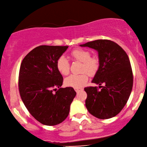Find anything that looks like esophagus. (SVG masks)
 Returning <instances> with one entry per match:
<instances>
[{"label":"esophagus","mask_w":147,"mask_h":147,"mask_svg":"<svg viewBox=\"0 0 147 147\" xmlns=\"http://www.w3.org/2000/svg\"><path fill=\"white\" fill-rule=\"evenodd\" d=\"M81 90H82V89H79V88H75V90L76 91V92H79Z\"/></svg>","instance_id":"1"}]
</instances>
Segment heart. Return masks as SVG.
<instances>
[{
    "mask_svg": "<svg viewBox=\"0 0 147 147\" xmlns=\"http://www.w3.org/2000/svg\"><path fill=\"white\" fill-rule=\"evenodd\" d=\"M71 56L74 59L82 62L81 71L83 73L80 75H71L64 80V84L68 87L74 88L82 87L87 82L89 75L96 74L99 68V61L95 57H91V53L85 49H75L71 52ZM56 67L59 72L62 75H67L70 71V64L66 57L62 55L57 59ZM86 71L87 73H84Z\"/></svg>",
    "mask_w": 147,
    "mask_h": 147,
    "instance_id": "heart-1",
    "label": "heart"
}]
</instances>
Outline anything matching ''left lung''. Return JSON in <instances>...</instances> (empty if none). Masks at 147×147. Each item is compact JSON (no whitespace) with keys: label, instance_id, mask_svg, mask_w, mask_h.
<instances>
[{"label":"left lung","instance_id":"obj_1","mask_svg":"<svg viewBox=\"0 0 147 147\" xmlns=\"http://www.w3.org/2000/svg\"><path fill=\"white\" fill-rule=\"evenodd\" d=\"M80 46L98 51L99 68L92 82L105 84L101 90L96 87L84 89L87 94V111L100 119L112 118L123 109L132 90L133 75L129 57L118 44L109 40H96Z\"/></svg>","mask_w":147,"mask_h":147}]
</instances>
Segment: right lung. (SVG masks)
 Returning <instances> with one entry per match:
<instances>
[{
    "instance_id": "1",
    "label": "right lung",
    "mask_w": 147,
    "mask_h": 147,
    "mask_svg": "<svg viewBox=\"0 0 147 147\" xmlns=\"http://www.w3.org/2000/svg\"><path fill=\"white\" fill-rule=\"evenodd\" d=\"M68 47L38 46L26 55L20 66V96L29 113L43 125H55L66 119L76 96L72 87H61L63 77L56 67L57 59Z\"/></svg>"
}]
</instances>
